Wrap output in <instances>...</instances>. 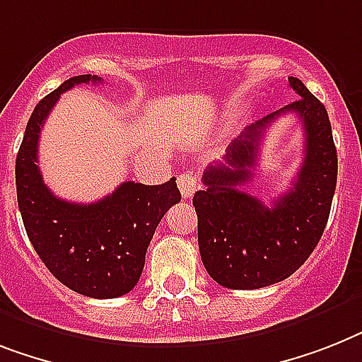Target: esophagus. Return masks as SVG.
Segmentation results:
<instances>
[{"label": "esophagus", "instance_id": "1", "mask_svg": "<svg viewBox=\"0 0 362 362\" xmlns=\"http://www.w3.org/2000/svg\"><path fill=\"white\" fill-rule=\"evenodd\" d=\"M177 185H179V190H181V196L185 199L192 198V194L196 192V188H198V179L192 172H183V174L177 177Z\"/></svg>", "mask_w": 362, "mask_h": 362}]
</instances>
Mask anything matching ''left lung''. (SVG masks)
Returning a JSON list of instances; mask_svg holds the SVG:
<instances>
[{
    "mask_svg": "<svg viewBox=\"0 0 362 362\" xmlns=\"http://www.w3.org/2000/svg\"><path fill=\"white\" fill-rule=\"evenodd\" d=\"M288 85L300 100L247 125L223 155L209 164L205 188L194 194L198 244L209 276L235 291H253L292 276L309 259L329 218L337 187V148L324 103L296 77ZM294 112L304 124L306 157L289 192L272 208L238 190L251 180L264 131L276 117Z\"/></svg>",
    "mask_w": 362,
    "mask_h": 362,
    "instance_id": "obj_1",
    "label": "left lung"
}]
</instances>
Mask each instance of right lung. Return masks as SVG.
I'll list each match as a JSON object with an SVG mask.
<instances>
[{"label":"right lung","instance_id":"obj_1","mask_svg":"<svg viewBox=\"0 0 362 362\" xmlns=\"http://www.w3.org/2000/svg\"><path fill=\"white\" fill-rule=\"evenodd\" d=\"M100 77L76 76L40 100L27 122L16 157V196L27 237L53 276L88 298H118L133 291L144 270L153 233L181 199L175 177L163 185L125 181L95 203L57 198L38 168L40 129L62 92Z\"/></svg>","mask_w":362,"mask_h":362}]
</instances>
